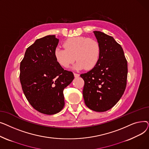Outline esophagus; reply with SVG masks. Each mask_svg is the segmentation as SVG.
Returning a JSON list of instances; mask_svg holds the SVG:
<instances>
[{"label": "esophagus", "mask_w": 149, "mask_h": 149, "mask_svg": "<svg viewBox=\"0 0 149 149\" xmlns=\"http://www.w3.org/2000/svg\"><path fill=\"white\" fill-rule=\"evenodd\" d=\"M74 77H75V78H77V77H79L80 76V74H76V73H74Z\"/></svg>", "instance_id": "obj_1"}]
</instances>
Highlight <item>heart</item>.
<instances>
[{
  "label": "heart",
  "mask_w": 149,
  "mask_h": 149,
  "mask_svg": "<svg viewBox=\"0 0 149 149\" xmlns=\"http://www.w3.org/2000/svg\"><path fill=\"white\" fill-rule=\"evenodd\" d=\"M63 45L64 48L57 46L54 51L56 61L63 68H68L76 59L74 69H92L100 60L101 48L95 39L83 36L70 37Z\"/></svg>",
  "instance_id": "b5f03b06"
}]
</instances>
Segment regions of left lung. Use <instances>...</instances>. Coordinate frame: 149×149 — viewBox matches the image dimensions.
Returning a JSON list of instances; mask_svg holds the SVG:
<instances>
[{"mask_svg": "<svg viewBox=\"0 0 149 149\" xmlns=\"http://www.w3.org/2000/svg\"><path fill=\"white\" fill-rule=\"evenodd\" d=\"M93 33L100 45V58L95 68L80 75L84 81L83 95L91 110L105 112L117 103L126 89L127 62L112 37L97 31Z\"/></svg>", "mask_w": 149, "mask_h": 149, "instance_id": "1", "label": "left lung"}]
</instances>
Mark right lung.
I'll return each mask as SVG.
<instances>
[{
  "label": "right lung",
  "mask_w": 149,
  "mask_h": 149,
  "mask_svg": "<svg viewBox=\"0 0 149 149\" xmlns=\"http://www.w3.org/2000/svg\"><path fill=\"white\" fill-rule=\"evenodd\" d=\"M59 40L55 35L38 38L29 46L20 65V80L23 93L36 111L56 114L65 105L63 90L74 79L54 56Z\"/></svg>",
  "instance_id": "obj_1"
}]
</instances>
